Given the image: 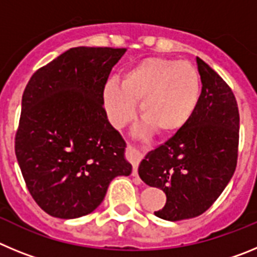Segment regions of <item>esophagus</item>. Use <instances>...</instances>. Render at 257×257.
I'll list each match as a JSON object with an SVG mask.
<instances>
[{
  "instance_id": "1",
  "label": "esophagus",
  "mask_w": 257,
  "mask_h": 257,
  "mask_svg": "<svg viewBox=\"0 0 257 257\" xmlns=\"http://www.w3.org/2000/svg\"><path fill=\"white\" fill-rule=\"evenodd\" d=\"M126 154L128 161L133 165V175L134 176H138V167H139L140 161L143 160V154L139 151H136L135 148H133V147H127Z\"/></svg>"
}]
</instances>
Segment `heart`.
Wrapping results in <instances>:
<instances>
[{"instance_id": "heart-1", "label": "heart", "mask_w": 257, "mask_h": 257, "mask_svg": "<svg viewBox=\"0 0 257 257\" xmlns=\"http://www.w3.org/2000/svg\"><path fill=\"white\" fill-rule=\"evenodd\" d=\"M201 94L198 72L187 61L147 58L127 69L121 85L110 79L104 86L103 103L109 121L123 127L139 114L161 136L176 133L189 121Z\"/></svg>"}]
</instances>
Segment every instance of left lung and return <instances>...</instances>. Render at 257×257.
I'll use <instances>...</instances> for the list:
<instances>
[{
	"instance_id": "left-lung-1",
	"label": "left lung",
	"mask_w": 257,
	"mask_h": 257,
	"mask_svg": "<svg viewBox=\"0 0 257 257\" xmlns=\"http://www.w3.org/2000/svg\"><path fill=\"white\" fill-rule=\"evenodd\" d=\"M202 91L189 121L145 156L139 176L165 192L154 215L169 221L197 217L225 189L237 167L239 112L228 83L197 58Z\"/></svg>"
}]
</instances>
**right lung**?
Wrapping results in <instances>:
<instances>
[{"instance_id":"1","label":"right lung","mask_w":257,"mask_h":257,"mask_svg":"<svg viewBox=\"0 0 257 257\" xmlns=\"http://www.w3.org/2000/svg\"><path fill=\"white\" fill-rule=\"evenodd\" d=\"M124 52L73 47L36 70L24 90L15 154L31 196L51 216L92 212L110 181L133 171L103 103L110 70Z\"/></svg>"}]
</instances>
